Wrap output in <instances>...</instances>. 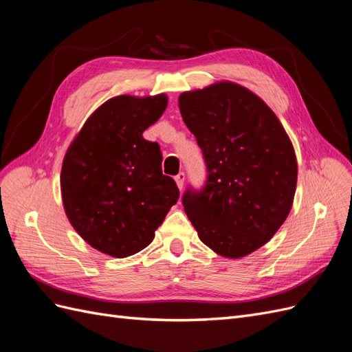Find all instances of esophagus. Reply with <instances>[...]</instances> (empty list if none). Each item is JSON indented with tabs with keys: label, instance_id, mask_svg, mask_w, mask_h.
Here are the masks:
<instances>
[{
	"label": "esophagus",
	"instance_id": "1",
	"mask_svg": "<svg viewBox=\"0 0 352 352\" xmlns=\"http://www.w3.org/2000/svg\"><path fill=\"white\" fill-rule=\"evenodd\" d=\"M175 180H176V185H177V188H179L180 190H182L184 184H185V173L180 172L177 176H175Z\"/></svg>",
	"mask_w": 352,
	"mask_h": 352
}]
</instances>
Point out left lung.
<instances>
[{"label":"left lung","mask_w":352,"mask_h":352,"mask_svg":"<svg viewBox=\"0 0 352 352\" xmlns=\"http://www.w3.org/2000/svg\"><path fill=\"white\" fill-rule=\"evenodd\" d=\"M208 170L182 202L199 239L226 258L267 243L292 208L298 164L285 127L258 95L230 80L179 95Z\"/></svg>","instance_id":"obj_1"}]
</instances>
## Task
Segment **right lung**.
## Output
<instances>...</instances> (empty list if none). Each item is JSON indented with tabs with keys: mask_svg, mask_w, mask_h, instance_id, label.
<instances>
[{
	"mask_svg": "<svg viewBox=\"0 0 352 352\" xmlns=\"http://www.w3.org/2000/svg\"><path fill=\"white\" fill-rule=\"evenodd\" d=\"M167 95H119L101 104L69 145L60 173L70 225L92 248L124 258L150 245L179 198L157 142L144 140Z\"/></svg>",
	"mask_w": 352,
	"mask_h": 352,
	"instance_id": "right-lung-1",
	"label": "right lung"
}]
</instances>
